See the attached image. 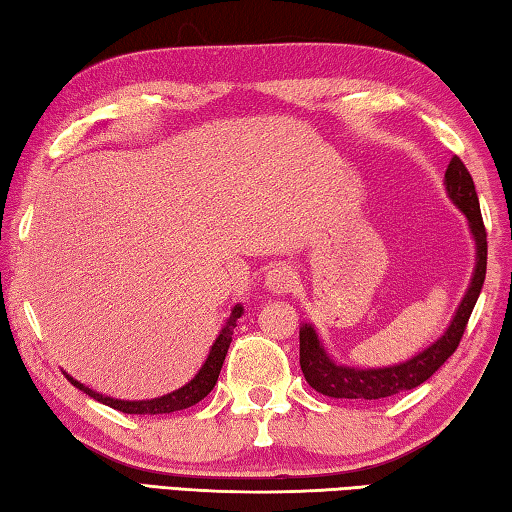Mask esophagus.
<instances>
[{"label": "esophagus", "mask_w": 512, "mask_h": 512, "mask_svg": "<svg viewBox=\"0 0 512 512\" xmlns=\"http://www.w3.org/2000/svg\"><path fill=\"white\" fill-rule=\"evenodd\" d=\"M297 284V273L291 264H275L266 273V288L271 293H291Z\"/></svg>", "instance_id": "obj_1"}]
</instances>
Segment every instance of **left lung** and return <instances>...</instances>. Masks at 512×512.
Returning a JSON list of instances; mask_svg holds the SVG:
<instances>
[{
    "label": "left lung",
    "mask_w": 512,
    "mask_h": 512,
    "mask_svg": "<svg viewBox=\"0 0 512 512\" xmlns=\"http://www.w3.org/2000/svg\"><path fill=\"white\" fill-rule=\"evenodd\" d=\"M445 188H448L454 206H459L463 215L468 217L470 230L477 241L475 275H472L468 293L463 295V302L459 304L457 315H454L448 331H445L432 347H427L412 360L401 362V365L385 369H353L345 365H336V362L324 353L311 324H304L300 329V367L306 383H309L315 392L331 398H360V401H378V398L396 396L425 383V380L430 378L454 351H457L463 338V331H466V324L470 320V313L477 304L483 280H486L488 239L486 226H483L481 219L475 183H472L468 167L463 165L459 156H454L448 170H445Z\"/></svg>",
    "instance_id": "obj_1"
}]
</instances>
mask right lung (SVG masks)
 Instances as JSON below:
<instances>
[{"instance_id":"1","label":"right lung","mask_w":512,"mask_h":512,"mask_svg":"<svg viewBox=\"0 0 512 512\" xmlns=\"http://www.w3.org/2000/svg\"><path fill=\"white\" fill-rule=\"evenodd\" d=\"M241 313H244V306H235L230 313V318L226 322V327L221 329L219 338L215 340V345H212L210 353H208V360L203 362V367L199 369V374L194 376L188 385L176 389V392L161 396V398H154V401H118V398H109V396H102L91 392L89 387L80 385L78 380H73L71 376H67L71 380L73 387H78L80 392L89 394L91 398H96V401L105 403L109 407H114L118 412H125V414H172V412H179V410H188V407L197 405L201 398H206L212 387L217 385V378H219V371L224 367V360H226V353L228 347L232 342V331L237 327V320L241 318Z\"/></svg>"}]
</instances>
